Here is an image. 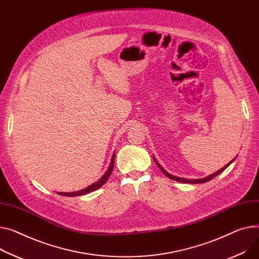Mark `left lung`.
I'll use <instances>...</instances> for the list:
<instances>
[{"instance_id":"8db88e82","label":"left lung","mask_w":259,"mask_h":259,"mask_svg":"<svg viewBox=\"0 0 259 259\" xmlns=\"http://www.w3.org/2000/svg\"><path fill=\"white\" fill-rule=\"evenodd\" d=\"M153 159H154V161H155V163L157 164V166L160 168V170L162 171V173L166 176V177H168L169 179H171V180H175V181H178V182H182V183H204V182H207V181H209V180H211L212 178H214V177H217L219 174H221L223 170H225L230 164H231V162H233L234 161V159L233 160H231L228 164H226L225 166L224 167H222L221 169H219L218 171H215V173H213V174H211V175H209V176H207V177H205V178H202V179H195V180H191V179H184V178H179V177H176V176H173V175H170L169 173H167V171L159 164V162L156 160V158H155L154 156H153Z\"/></svg>"}]
</instances>
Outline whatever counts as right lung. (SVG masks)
<instances>
[{"mask_svg": "<svg viewBox=\"0 0 259 259\" xmlns=\"http://www.w3.org/2000/svg\"><path fill=\"white\" fill-rule=\"evenodd\" d=\"M114 157H115V154L112 155L111 157V161H110V165L108 167V169L106 170V173L103 175L101 177V179H99L97 182L93 183L92 185H90L89 187H86L84 189H81V191H78V192H74V193H57L58 195H61V196H66V197H74V196H82V195H85V194H89L91 192H94L96 191V189L100 188L103 184H104L108 178L110 177L111 173H112V169H113V163H114Z\"/></svg>", "mask_w": 259, "mask_h": 259, "instance_id": "1", "label": "right lung"}]
</instances>
